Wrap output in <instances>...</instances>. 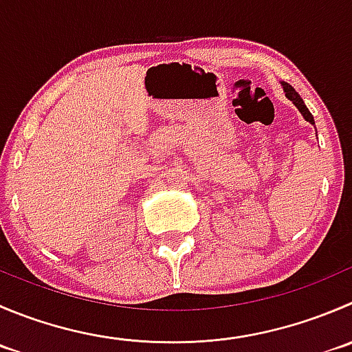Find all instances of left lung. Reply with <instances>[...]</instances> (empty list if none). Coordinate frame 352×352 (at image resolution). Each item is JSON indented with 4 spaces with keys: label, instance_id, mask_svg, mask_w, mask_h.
Instances as JSON below:
<instances>
[{
    "label": "left lung",
    "instance_id": "left-lung-1",
    "mask_svg": "<svg viewBox=\"0 0 352 352\" xmlns=\"http://www.w3.org/2000/svg\"><path fill=\"white\" fill-rule=\"evenodd\" d=\"M282 85H284L285 96H287L289 100H291L292 103L296 104V108H298V110L301 111V115H302V117H305V120L309 122V124H311V125H315V120H313V115L309 113V110H308V108H306L305 101H302L301 96H299V94L296 93L294 87H292L291 84H287V82H282Z\"/></svg>",
    "mask_w": 352,
    "mask_h": 352
}]
</instances>
